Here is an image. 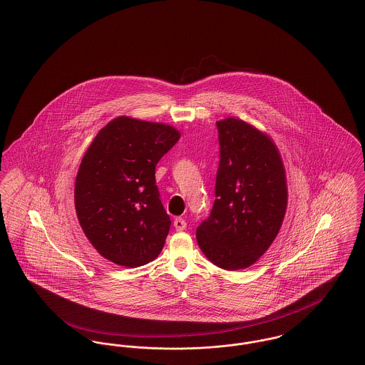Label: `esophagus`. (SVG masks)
<instances>
[{
  "instance_id": "obj_1",
  "label": "esophagus",
  "mask_w": 365,
  "mask_h": 365,
  "mask_svg": "<svg viewBox=\"0 0 365 365\" xmlns=\"http://www.w3.org/2000/svg\"><path fill=\"white\" fill-rule=\"evenodd\" d=\"M173 226H175V229H176L178 232H183V230L186 229L187 223H186V220H185L183 217H176V219L173 220Z\"/></svg>"
}]
</instances>
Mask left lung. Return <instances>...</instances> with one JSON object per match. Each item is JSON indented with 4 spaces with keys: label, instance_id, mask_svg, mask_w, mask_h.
<instances>
[{
    "label": "left lung",
    "instance_id": "8db88e82",
    "mask_svg": "<svg viewBox=\"0 0 365 365\" xmlns=\"http://www.w3.org/2000/svg\"><path fill=\"white\" fill-rule=\"evenodd\" d=\"M216 127V200L195 236L216 266L240 270L254 264L279 235L288 198L285 171L276 145L252 125L230 117Z\"/></svg>",
    "mask_w": 365,
    "mask_h": 365
}]
</instances>
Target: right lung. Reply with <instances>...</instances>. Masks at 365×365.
Instances as JSON below:
<instances>
[{
  "instance_id": "obj_1",
  "label": "right lung",
  "mask_w": 365,
  "mask_h": 365,
  "mask_svg": "<svg viewBox=\"0 0 365 365\" xmlns=\"http://www.w3.org/2000/svg\"><path fill=\"white\" fill-rule=\"evenodd\" d=\"M179 138L170 125L118 117L88 148L76 178V211L86 238L110 262L138 267L161 252L171 219L155 165Z\"/></svg>"
}]
</instances>
